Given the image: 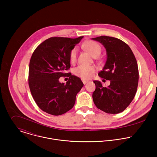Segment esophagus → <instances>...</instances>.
I'll return each mask as SVG.
<instances>
[{
  "label": "esophagus",
  "instance_id": "obj_1",
  "mask_svg": "<svg viewBox=\"0 0 157 157\" xmlns=\"http://www.w3.org/2000/svg\"><path fill=\"white\" fill-rule=\"evenodd\" d=\"M82 82H83V84H86L88 82V81L85 80V79H82Z\"/></svg>",
  "mask_w": 157,
  "mask_h": 157
}]
</instances>
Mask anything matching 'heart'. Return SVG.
<instances>
[{
	"mask_svg": "<svg viewBox=\"0 0 157 157\" xmlns=\"http://www.w3.org/2000/svg\"><path fill=\"white\" fill-rule=\"evenodd\" d=\"M82 48L87 51L93 57L98 56L101 52V48L99 44L96 41L89 40L84 42L82 44ZM78 49L77 48H74L71 50L70 55V59L71 63H74L77 59ZM96 71V67L94 66H86V65H79L74 69V74L81 78L82 79H91L94 73Z\"/></svg>",
	"mask_w": 157,
	"mask_h": 157,
	"instance_id": "b5f03b06",
	"label": "heart"
}]
</instances>
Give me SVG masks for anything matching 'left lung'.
Instances as JSON below:
<instances>
[{"mask_svg": "<svg viewBox=\"0 0 157 157\" xmlns=\"http://www.w3.org/2000/svg\"><path fill=\"white\" fill-rule=\"evenodd\" d=\"M100 42L107 52V60L98 75L110 81L103 87L94 81L96 89L93 94L94 104L108 114L123 112L136 96L139 82V69L136 58L127 43L120 39L101 36L92 38Z\"/></svg>", "mask_w": 157, "mask_h": 157, "instance_id": "left-lung-1", "label": "left lung"}]
</instances>
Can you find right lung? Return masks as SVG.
Masks as SVG:
<instances>
[{
  "mask_svg": "<svg viewBox=\"0 0 157 157\" xmlns=\"http://www.w3.org/2000/svg\"><path fill=\"white\" fill-rule=\"evenodd\" d=\"M82 38L51 37L39 44L32 55L29 72L30 92L37 105L48 114L59 116L71 109L84 85L79 78L65 73L71 67V51ZM62 76L69 77L66 84L59 81Z\"/></svg>",
  "mask_w": 157,
  "mask_h": 157,
  "instance_id": "right-lung-1",
  "label": "right lung"
}]
</instances>
